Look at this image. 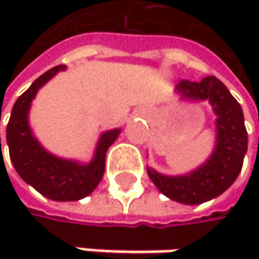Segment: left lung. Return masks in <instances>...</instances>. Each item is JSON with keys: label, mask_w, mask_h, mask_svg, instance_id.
<instances>
[{"label": "left lung", "mask_w": 259, "mask_h": 259, "mask_svg": "<svg viewBox=\"0 0 259 259\" xmlns=\"http://www.w3.org/2000/svg\"><path fill=\"white\" fill-rule=\"evenodd\" d=\"M183 99L208 100L216 120V145L208 160L186 176H163L147 168L148 177L169 199L195 205L222 195L238 177L247 151V132L240 103L214 76L199 82L183 79L176 87Z\"/></svg>", "instance_id": "1"}]
</instances>
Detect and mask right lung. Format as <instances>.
<instances>
[{"label":"right lung","mask_w":259,"mask_h":259,"mask_svg":"<svg viewBox=\"0 0 259 259\" xmlns=\"http://www.w3.org/2000/svg\"><path fill=\"white\" fill-rule=\"evenodd\" d=\"M64 69L66 66H57L48 70L19 96L7 124V145L16 172L38 193L52 201H78L88 196L102 180L106 151L118 138L120 129L108 130L100 136L96 154L88 165L60 159L38 144L28 124L31 102L49 79Z\"/></svg>","instance_id":"right-lung-1"}]
</instances>
